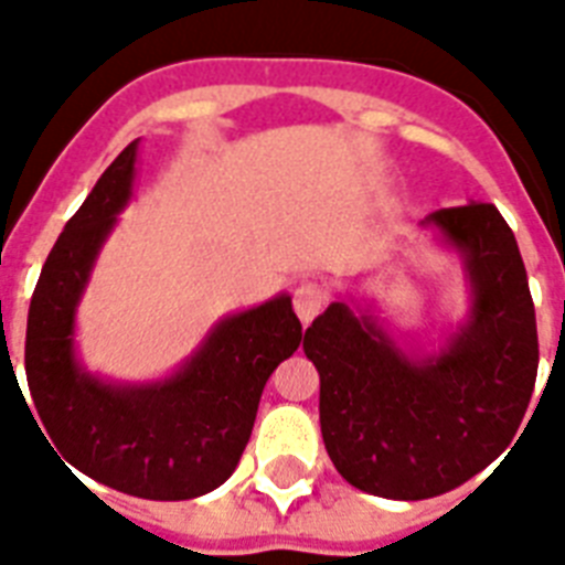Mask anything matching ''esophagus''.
<instances>
[{
	"label": "esophagus",
	"instance_id": "34e87169",
	"mask_svg": "<svg viewBox=\"0 0 565 565\" xmlns=\"http://www.w3.org/2000/svg\"><path fill=\"white\" fill-rule=\"evenodd\" d=\"M292 305H296V316L301 319V324H310L327 305V292L321 284H301L296 290V298H292Z\"/></svg>",
	"mask_w": 565,
	"mask_h": 565
}]
</instances>
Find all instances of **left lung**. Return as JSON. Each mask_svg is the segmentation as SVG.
<instances>
[{"instance_id": "left-lung-1", "label": "left lung", "mask_w": 565, "mask_h": 565, "mask_svg": "<svg viewBox=\"0 0 565 565\" xmlns=\"http://www.w3.org/2000/svg\"><path fill=\"white\" fill-rule=\"evenodd\" d=\"M422 226L462 258L471 290L443 348L407 353L355 298L333 301L305 333L327 454L350 486L387 500H428L491 466L537 379L529 278L494 203L436 210Z\"/></svg>"}]
</instances>
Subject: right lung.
Masks as SVG:
<instances>
[{
  "instance_id": "right-lung-1",
  "label": "right lung",
  "mask_w": 565,
  "mask_h": 565,
  "mask_svg": "<svg viewBox=\"0 0 565 565\" xmlns=\"http://www.w3.org/2000/svg\"><path fill=\"white\" fill-rule=\"evenodd\" d=\"M137 143L103 172L42 267L28 310L25 376L36 428L49 430L68 466L122 494L192 500L235 471L267 379L301 344V321L281 292L217 321L172 376L111 382L85 371L74 348L77 307L131 201Z\"/></svg>"
}]
</instances>
